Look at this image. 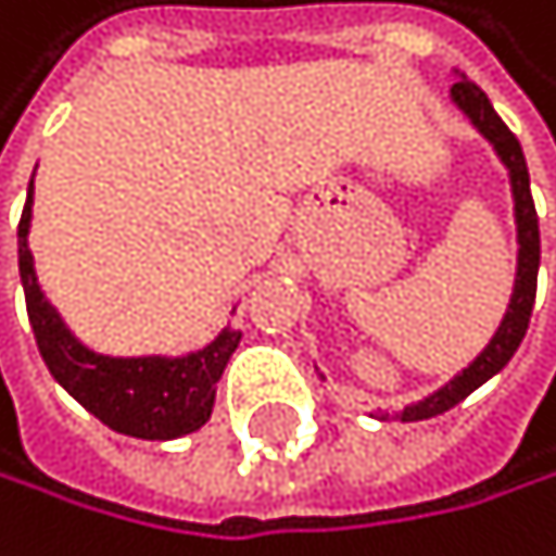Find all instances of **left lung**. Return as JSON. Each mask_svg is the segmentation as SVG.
Here are the masks:
<instances>
[{
    "label": "left lung",
    "instance_id": "1",
    "mask_svg": "<svg viewBox=\"0 0 556 556\" xmlns=\"http://www.w3.org/2000/svg\"><path fill=\"white\" fill-rule=\"evenodd\" d=\"M451 102L462 109V115L479 129L489 147L495 150V156L503 160L506 174H509V187H513V218H516V280H513V296L509 307L498 320V328L492 334L489 345L479 352L468 369H462L451 382H444L438 393H430L417 403L403 406L400 420L414 424V420H430L444 414V409L458 406L465 396H471L482 382H489L495 372L506 369V362L516 355L519 341H523L527 328H530V314H533V301H536V269H540V225H536V207H533V194H530V170H527V156L519 139L509 132V126L495 115L492 102L485 98V91L468 81L462 71H454V85H451ZM386 420V417H379Z\"/></svg>",
    "mask_w": 556,
    "mask_h": 556
}]
</instances>
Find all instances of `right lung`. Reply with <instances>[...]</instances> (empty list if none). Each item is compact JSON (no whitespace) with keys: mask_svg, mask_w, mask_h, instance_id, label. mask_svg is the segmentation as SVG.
Instances as JSON below:
<instances>
[{"mask_svg":"<svg viewBox=\"0 0 556 556\" xmlns=\"http://www.w3.org/2000/svg\"><path fill=\"white\" fill-rule=\"evenodd\" d=\"M37 177V170H33ZM33 180L20 218V280L37 349L50 376L115 434L139 441H177L211 420L215 390L242 331L222 328L207 345L184 355H105L77 338L47 301L29 252ZM236 314V307H231Z\"/></svg>","mask_w":556,"mask_h":556,"instance_id":"add662e5","label":"right lung"}]
</instances>
